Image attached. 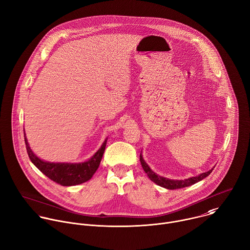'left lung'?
Listing matches in <instances>:
<instances>
[{
	"mask_svg": "<svg viewBox=\"0 0 250 250\" xmlns=\"http://www.w3.org/2000/svg\"><path fill=\"white\" fill-rule=\"evenodd\" d=\"M140 163H141V166L142 168L144 170V172L146 173V175L148 176V178L153 182L155 183L156 185L162 187V188H165L167 189H178V188H187V187H190L200 181H202L203 179H205L206 177H208L212 171L214 170L215 167H213L211 170H209L208 172L206 173H202L196 177H192V178H188V179H186V180H170V179H167V178H164V177H161L159 175H157L155 172H153L149 166L147 165V163L144 161L143 157H142V154L140 153Z\"/></svg>",
	"mask_w": 250,
	"mask_h": 250,
	"instance_id": "obj_1",
	"label": "left lung"
}]
</instances>
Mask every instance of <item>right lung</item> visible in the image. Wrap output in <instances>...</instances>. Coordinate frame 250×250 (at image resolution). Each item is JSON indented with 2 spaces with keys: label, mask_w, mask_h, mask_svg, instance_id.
I'll return each mask as SVG.
<instances>
[{
  "label": "right lung",
  "mask_w": 250,
  "mask_h": 250,
  "mask_svg": "<svg viewBox=\"0 0 250 250\" xmlns=\"http://www.w3.org/2000/svg\"><path fill=\"white\" fill-rule=\"evenodd\" d=\"M24 132V141L26 145L27 154L29 159L34 164L35 167L41 171L46 177H48L53 182L63 186V187H70L76 186L85 183L89 181L93 175L96 173L97 169L99 168L100 162L102 160L107 139L106 138L99 148V150L87 161L81 162V163H54V162H47L43 161L39 157H37L34 152L31 150L27 138Z\"/></svg>",
  "instance_id": "obj_1"
}]
</instances>
